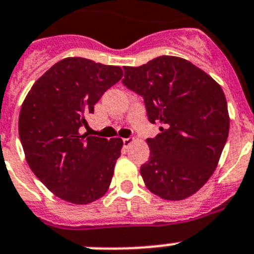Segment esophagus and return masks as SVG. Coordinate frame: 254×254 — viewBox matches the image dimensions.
I'll return each instance as SVG.
<instances>
[{"label":"esophagus","mask_w":254,"mask_h":254,"mask_svg":"<svg viewBox=\"0 0 254 254\" xmlns=\"http://www.w3.org/2000/svg\"><path fill=\"white\" fill-rule=\"evenodd\" d=\"M123 143H124V147H129V146L133 143V138H124Z\"/></svg>","instance_id":"34e87169"}]
</instances>
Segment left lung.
<instances>
[{
    "instance_id": "1",
    "label": "left lung",
    "mask_w": 254,
    "mask_h": 254,
    "mask_svg": "<svg viewBox=\"0 0 254 254\" xmlns=\"http://www.w3.org/2000/svg\"><path fill=\"white\" fill-rule=\"evenodd\" d=\"M123 83L141 95L148 121L160 133L148 138L150 159L141 176L151 193L181 201L214 174L230 130L227 100L209 74L175 56L124 66Z\"/></svg>"
}]
</instances>
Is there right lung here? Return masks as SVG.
Here are the masks:
<instances>
[{"label":"right lung","mask_w":254,"mask_h":254,"mask_svg":"<svg viewBox=\"0 0 254 254\" xmlns=\"http://www.w3.org/2000/svg\"><path fill=\"white\" fill-rule=\"evenodd\" d=\"M123 77L120 66L82 57L55 64L31 87L19 113V138L28 166L64 201L87 205L106 194L123 139L82 134L86 116Z\"/></svg>","instance_id":"right-lung-1"}]
</instances>
